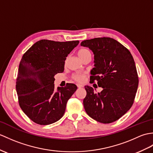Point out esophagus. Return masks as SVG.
I'll list each match as a JSON object with an SVG mask.
<instances>
[{"label": "esophagus", "mask_w": 153, "mask_h": 153, "mask_svg": "<svg viewBox=\"0 0 153 153\" xmlns=\"http://www.w3.org/2000/svg\"><path fill=\"white\" fill-rule=\"evenodd\" d=\"M77 87L78 88H82L83 87V85H81V84H77Z\"/></svg>", "instance_id": "1"}]
</instances>
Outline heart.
<instances>
[{
  "label": "heart",
  "mask_w": 153,
  "mask_h": 153,
  "mask_svg": "<svg viewBox=\"0 0 153 153\" xmlns=\"http://www.w3.org/2000/svg\"><path fill=\"white\" fill-rule=\"evenodd\" d=\"M90 53V51L88 50V49H85V48H82L79 50L77 53V55L79 56V57L81 59L82 58L83 56H85L86 55ZM85 75L84 74H81V73H76L74 74L72 76V78L74 80H75L77 82H83V81L85 80Z\"/></svg>",
  "instance_id": "heart-1"
}]
</instances>
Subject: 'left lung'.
I'll return each mask as SVG.
<instances>
[{
  "label": "left lung",
  "instance_id": "obj_1",
  "mask_svg": "<svg viewBox=\"0 0 153 153\" xmlns=\"http://www.w3.org/2000/svg\"><path fill=\"white\" fill-rule=\"evenodd\" d=\"M81 45L94 53V68L91 71L90 82L97 81L103 88L97 94L93 87H85V111L98 122H114L130 109L136 97L139 80L133 56L128 49L111 38L86 40Z\"/></svg>",
  "mask_w": 153,
  "mask_h": 153
}]
</instances>
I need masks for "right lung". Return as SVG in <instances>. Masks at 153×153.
<instances>
[{"label":"right lung","mask_w":153,"mask_h":153,"mask_svg":"<svg viewBox=\"0 0 153 153\" xmlns=\"http://www.w3.org/2000/svg\"><path fill=\"white\" fill-rule=\"evenodd\" d=\"M79 41H38L21 59L16 81L19 104L35 123L48 125L65 114L66 103L77 90L68 83L55 91L54 76L64 72L65 60Z\"/></svg>","instance_id":"add662e5"}]
</instances>
